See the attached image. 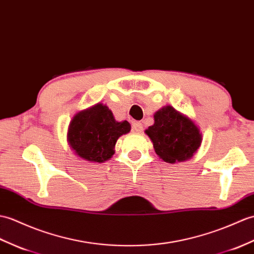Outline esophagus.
<instances>
[{
	"mask_svg": "<svg viewBox=\"0 0 254 254\" xmlns=\"http://www.w3.org/2000/svg\"><path fill=\"white\" fill-rule=\"evenodd\" d=\"M132 127H133V129H134L135 132H138L139 133V132L143 131V125H141L140 122H134Z\"/></svg>",
	"mask_w": 254,
	"mask_h": 254,
	"instance_id": "esophagus-1",
	"label": "esophagus"
}]
</instances>
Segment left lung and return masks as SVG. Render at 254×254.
Returning <instances> with one entry per match:
<instances>
[{
  "mask_svg": "<svg viewBox=\"0 0 254 254\" xmlns=\"http://www.w3.org/2000/svg\"><path fill=\"white\" fill-rule=\"evenodd\" d=\"M154 119L155 123L145 133L152 141L158 157L168 163L192 158L202 140L196 123L170 105L156 111Z\"/></svg>",
  "mask_w": 254,
  "mask_h": 254,
  "instance_id": "obj_1",
  "label": "left lung"
}]
</instances>
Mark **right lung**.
Segmentation results:
<instances>
[{
  "label": "right lung",
  "mask_w": 254,
  "mask_h": 254,
  "mask_svg": "<svg viewBox=\"0 0 254 254\" xmlns=\"http://www.w3.org/2000/svg\"><path fill=\"white\" fill-rule=\"evenodd\" d=\"M131 131V125L117 121L107 106L98 103L79 111L69 123L67 141L74 154L85 161L102 163L115 154L121 135Z\"/></svg>",
  "instance_id": "add662e5"
}]
</instances>
